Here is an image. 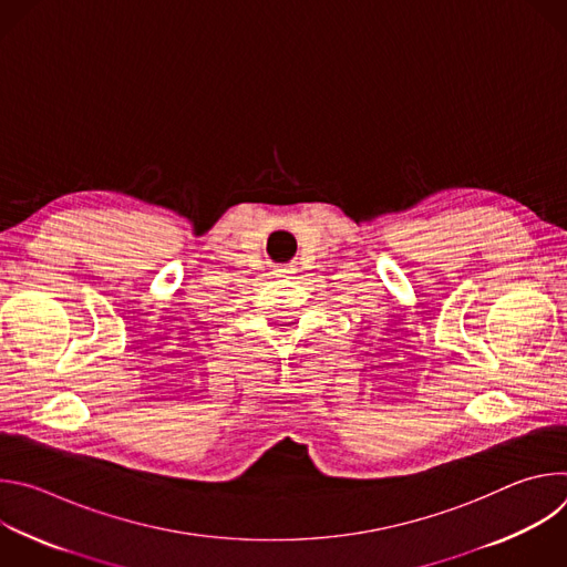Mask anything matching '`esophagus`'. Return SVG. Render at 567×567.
I'll return each mask as SVG.
<instances>
[{"instance_id": "obj_1", "label": "esophagus", "mask_w": 567, "mask_h": 567, "mask_svg": "<svg viewBox=\"0 0 567 567\" xmlns=\"http://www.w3.org/2000/svg\"><path fill=\"white\" fill-rule=\"evenodd\" d=\"M296 271L298 269L293 265H282V267H276L271 274H274V278H293Z\"/></svg>"}]
</instances>
